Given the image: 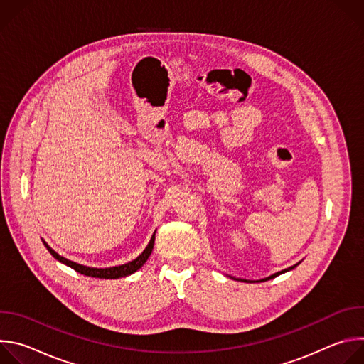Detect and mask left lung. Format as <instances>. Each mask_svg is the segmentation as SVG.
Segmentation results:
<instances>
[{
    "label": "left lung",
    "mask_w": 364,
    "mask_h": 364,
    "mask_svg": "<svg viewBox=\"0 0 364 364\" xmlns=\"http://www.w3.org/2000/svg\"><path fill=\"white\" fill-rule=\"evenodd\" d=\"M296 265H299V262H298ZM296 265H294V267H291V268H287V269H284V271H281V272H277V274H274V275H271V277H268V278H264V279H261V281H268V279H272V278H275V277H278V275H281V274H284V272H288V271L294 269ZM230 278H232V277H230ZM233 279H236V278H233ZM240 281H243V282H249L247 279H240Z\"/></svg>",
    "instance_id": "1"
}]
</instances>
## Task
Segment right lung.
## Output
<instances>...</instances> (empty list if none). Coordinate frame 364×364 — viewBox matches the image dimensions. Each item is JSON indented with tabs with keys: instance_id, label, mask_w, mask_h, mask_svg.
Instances as JSON below:
<instances>
[{
	"instance_id": "1",
	"label": "right lung",
	"mask_w": 364,
	"mask_h": 364,
	"mask_svg": "<svg viewBox=\"0 0 364 364\" xmlns=\"http://www.w3.org/2000/svg\"><path fill=\"white\" fill-rule=\"evenodd\" d=\"M154 242H155V232L149 240V243L146 245V247L144 249V252L136 257L134 259V261L128 262V264H124V265H119V267H111V268H90V267H85V265H80V264H76L73 261H69V259L60 256L59 253H56L53 249H51L44 240V246L47 247V250L51 253V256H53L55 259H58L59 262L70 267L72 269H75L76 272L82 274V275H86V277H92V278H100V279H117V278H122V277H128L134 272H136L145 262L146 259L149 257L152 249H154Z\"/></svg>"
}]
</instances>
